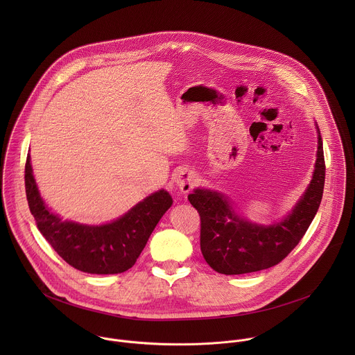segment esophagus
<instances>
[{
	"mask_svg": "<svg viewBox=\"0 0 355 355\" xmlns=\"http://www.w3.org/2000/svg\"><path fill=\"white\" fill-rule=\"evenodd\" d=\"M173 182L180 189V191L186 194L193 189V186L196 183V175H194V172H191L189 169H180L175 173Z\"/></svg>",
	"mask_w": 355,
	"mask_h": 355,
	"instance_id": "obj_1",
	"label": "esophagus"
}]
</instances>
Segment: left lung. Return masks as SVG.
I'll return each instance as SVG.
<instances>
[{
  "label": "left lung",
  "mask_w": 355,
  "mask_h": 355,
  "mask_svg": "<svg viewBox=\"0 0 355 355\" xmlns=\"http://www.w3.org/2000/svg\"><path fill=\"white\" fill-rule=\"evenodd\" d=\"M311 180L291 210L272 224L242 216L235 202L217 190L194 189L189 201L201 216V252L205 261L223 275H243L277 265L300 243L313 221L324 191L325 164L318 125Z\"/></svg>",
  "instance_id": "1"
}]
</instances>
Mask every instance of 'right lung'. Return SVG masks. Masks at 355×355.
I'll return each mask as SVG.
<instances>
[{
	"mask_svg": "<svg viewBox=\"0 0 355 355\" xmlns=\"http://www.w3.org/2000/svg\"><path fill=\"white\" fill-rule=\"evenodd\" d=\"M26 194L37 228L71 266L93 275L128 270L145 249L153 230L172 206L171 194L161 189L134 205L120 217L103 224L62 220L41 197L31 157L26 162Z\"/></svg>",
	"mask_w": 355,
	"mask_h": 355,
	"instance_id": "right-lung-1",
	"label": "right lung"
}]
</instances>
